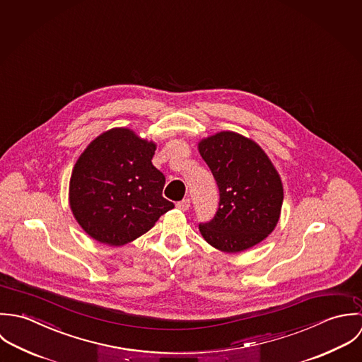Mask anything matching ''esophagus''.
I'll list each match as a JSON object with an SVG mask.
<instances>
[{
    "instance_id": "34e87169",
    "label": "esophagus",
    "mask_w": 362,
    "mask_h": 362,
    "mask_svg": "<svg viewBox=\"0 0 362 362\" xmlns=\"http://www.w3.org/2000/svg\"><path fill=\"white\" fill-rule=\"evenodd\" d=\"M176 207H177L179 210H182V211H186V210H189V207H190V200H189V199H183L182 202H177V203H176Z\"/></svg>"
}]
</instances>
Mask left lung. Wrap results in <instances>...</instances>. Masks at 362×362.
I'll list each match as a JSON object with an SVG mask.
<instances>
[{"mask_svg": "<svg viewBox=\"0 0 362 362\" xmlns=\"http://www.w3.org/2000/svg\"><path fill=\"white\" fill-rule=\"evenodd\" d=\"M199 151L219 192L216 216L199 225L203 238L226 253L262 242L276 228L283 206V185L264 151L232 132L203 140Z\"/></svg>", "mask_w": 362, "mask_h": 362, "instance_id": "8db88e82", "label": "left lung"}]
</instances>
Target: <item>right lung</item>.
<instances>
[{
	"mask_svg": "<svg viewBox=\"0 0 362 362\" xmlns=\"http://www.w3.org/2000/svg\"><path fill=\"white\" fill-rule=\"evenodd\" d=\"M153 153V143L127 129L103 133L82 152L70 180V206L89 236L126 245L175 207L162 197L165 176L152 165Z\"/></svg>",
	"mask_w": 362,
	"mask_h": 362,
	"instance_id": "add662e5",
	"label": "right lung"
}]
</instances>
